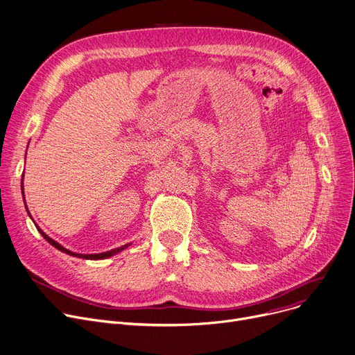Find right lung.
I'll return each instance as SVG.
<instances>
[{"mask_svg":"<svg viewBox=\"0 0 355 355\" xmlns=\"http://www.w3.org/2000/svg\"><path fill=\"white\" fill-rule=\"evenodd\" d=\"M28 210V209H26ZM37 226V229H38V232L42 234V237L49 243V244H52L53 248L55 249H58V250H61V252H64V253H67V254H71V256H75V257H79V259H87V260H101V259H107V257H111V256H114V254H116V253H119V252H122V250H125L129 244H125V246H122V248H118V249H114V250H111V252H105V253H98V254H79V253H73V252H69V250H67L65 248H62L60 243H57L55 240L53 239H51L49 236H46L40 227H38V225H35Z\"/></svg>","mask_w":355,"mask_h":355,"instance_id":"obj_1","label":"right lung"}]
</instances>
